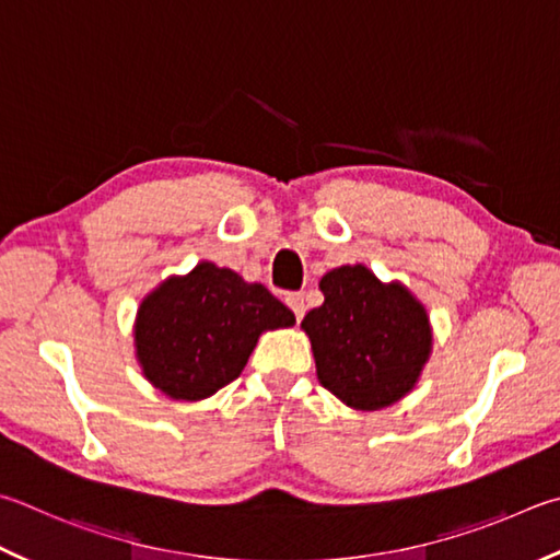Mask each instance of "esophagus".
<instances>
[{"mask_svg":"<svg viewBox=\"0 0 560 560\" xmlns=\"http://www.w3.org/2000/svg\"><path fill=\"white\" fill-rule=\"evenodd\" d=\"M287 306L296 315V320H301L306 315V303H303V293H289L287 296Z\"/></svg>","mask_w":560,"mask_h":560,"instance_id":"1","label":"esophagus"}]
</instances>
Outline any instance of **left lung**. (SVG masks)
<instances>
[{
  "label": "left lung",
  "mask_w": 560,
  "mask_h": 560,
  "mask_svg": "<svg viewBox=\"0 0 560 560\" xmlns=\"http://www.w3.org/2000/svg\"><path fill=\"white\" fill-rule=\"evenodd\" d=\"M323 306L306 313L318 382L342 404L380 411L404 399L431 354L425 308L401 283H382L364 264L320 279Z\"/></svg>",
  "instance_id": "8db88e82"
}]
</instances>
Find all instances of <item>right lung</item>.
<instances>
[{"instance_id": "add662e5", "label": "right lung", "mask_w": 560, "mask_h": 560, "mask_svg": "<svg viewBox=\"0 0 560 560\" xmlns=\"http://www.w3.org/2000/svg\"><path fill=\"white\" fill-rule=\"evenodd\" d=\"M296 323L261 283L200 261L141 301L135 348L144 377L171 399L200 401L237 380L264 330Z\"/></svg>"}]
</instances>
